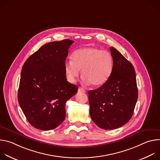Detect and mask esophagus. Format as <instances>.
<instances>
[{"label":"esophagus","mask_w":160,"mask_h":160,"mask_svg":"<svg viewBox=\"0 0 160 160\" xmlns=\"http://www.w3.org/2000/svg\"><path fill=\"white\" fill-rule=\"evenodd\" d=\"M78 92H85V90L83 88H81V87H79V88H78Z\"/></svg>","instance_id":"esophagus-1"}]
</instances>
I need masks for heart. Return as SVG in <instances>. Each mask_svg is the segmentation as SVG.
I'll list each match as a JSON object with an SVG mask.
<instances>
[{"label": "heart", "instance_id": "1", "mask_svg": "<svg viewBox=\"0 0 160 160\" xmlns=\"http://www.w3.org/2000/svg\"><path fill=\"white\" fill-rule=\"evenodd\" d=\"M113 69V59L109 52L96 47H86L75 51L72 60H66L64 70L68 81L74 83L80 70L83 82L94 87L104 85L109 78Z\"/></svg>", "mask_w": 160, "mask_h": 160}]
</instances>
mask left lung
Returning a JSON list of instances; mask_svg holds the SVG:
<instances>
[{
  "label": "left lung",
  "mask_w": 160,
  "mask_h": 160,
  "mask_svg": "<svg viewBox=\"0 0 160 160\" xmlns=\"http://www.w3.org/2000/svg\"><path fill=\"white\" fill-rule=\"evenodd\" d=\"M113 69L108 80L99 88L88 91L90 115L101 128L112 130L132 118L138 98L133 65L118 50L110 48Z\"/></svg>",
  "instance_id": "obj_1"
}]
</instances>
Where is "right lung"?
I'll list each match as a JSON object with an SVG mask.
<instances>
[{"label": "right lung", "instance_id": "right-lung-1", "mask_svg": "<svg viewBox=\"0 0 160 160\" xmlns=\"http://www.w3.org/2000/svg\"><path fill=\"white\" fill-rule=\"evenodd\" d=\"M74 41L65 39L45 44L22 68L18 89L19 106L35 128L50 130L66 117V102L78 87L67 81L64 64Z\"/></svg>", "mask_w": 160, "mask_h": 160}]
</instances>
